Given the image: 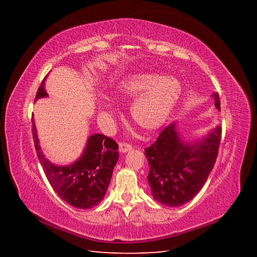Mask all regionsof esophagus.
Here are the masks:
<instances>
[{
    "mask_svg": "<svg viewBox=\"0 0 257 257\" xmlns=\"http://www.w3.org/2000/svg\"><path fill=\"white\" fill-rule=\"evenodd\" d=\"M132 145H130V144H127V143H119V150H120V152L121 153H125V152H127V151H130V150H132Z\"/></svg>",
    "mask_w": 257,
    "mask_h": 257,
    "instance_id": "obj_1",
    "label": "esophagus"
}]
</instances>
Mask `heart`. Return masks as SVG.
<instances>
[{"mask_svg":"<svg viewBox=\"0 0 257 257\" xmlns=\"http://www.w3.org/2000/svg\"><path fill=\"white\" fill-rule=\"evenodd\" d=\"M116 90L123 96H136L131 106L132 119L142 130L154 132L169 118L181 94V84L175 77L136 73L122 79Z\"/></svg>","mask_w":257,"mask_h":257,"instance_id":"obj_1","label":"heart"}]
</instances>
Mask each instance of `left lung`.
<instances>
[{
  "mask_svg": "<svg viewBox=\"0 0 257 257\" xmlns=\"http://www.w3.org/2000/svg\"><path fill=\"white\" fill-rule=\"evenodd\" d=\"M212 96L220 110L219 94L213 93ZM221 135L219 125L189 144L179 136L175 123L163 130L157 141L145 149L149 164L147 179L153 198L167 207L182 206L194 198L214 166Z\"/></svg>",
  "mask_w": 257,
  "mask_h": 257,
  "instance_id": "left-lung-1",
  "label": "left lung"
}]
</instances>
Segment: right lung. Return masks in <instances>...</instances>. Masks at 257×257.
Wrapping results in <instances>:
<instances>
[{
	"label": "right lung",
	"mask_w": 257,
	"mask_h": 257,
	"mask_svg": "<svg viewBox=\"0 0 257 257\" xmlns=\"http://www.w3.org/2000/svg\"><path fill=\"white\" fill-rule=\"evenodd\" d=\"M47 95L44 79L37 90L35 100ZM32 123L37 157L54 192L75 208L89 209L97 206L104 199L112 170L119 159L118 144L102 134L91 135L78 160L71 165L57 166L44 157L34 121Z\"/></svg>",
	"instance_id": "1"
}]
</instances>
